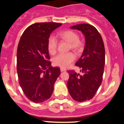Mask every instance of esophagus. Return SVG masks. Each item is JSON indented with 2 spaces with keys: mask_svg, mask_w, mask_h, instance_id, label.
Returning <instances> with one entry per match:
<instances>
[{
  "mask_svg": "<svg viewBox=\"0 0 124 124\" xmlns=\"http://www.w3.org/2000/svg\"><path fill=\"white\" fill-rule=\"evenodd\" d=\"M60 70H61V72H63V71H66L65 69H64V68H61L60 69Z\"/></svg>",
  "mask_w": 124,
  "mask_h": 124,
  "instance_id": "34e87169",
  "label": "esophagus"
}]
</instances>
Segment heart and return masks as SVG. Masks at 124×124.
<instances>
[{"label": "heart", "mask_w": 124, "mask_h": 124, "mask_svg": "<svg viewBox=\"0 0 124 124\" xmlns=\"http://www.w3.org/2000/svg\"><path fill=\"white\" fill-rule=\"evenodd\" d=\"M59 36L63 40L70 42V49L79 51L83 46V42L75 31L72 30H66L59 34ZM58 46V41L53 35L50 36L47 41V49L49 53L54 54ZM76 58L75 54L72 52L67 53H59L53 58V63L56 66L61 68H66L73 63Z\"/></svg>", "instance_id": "obj_1"}]
</instances>
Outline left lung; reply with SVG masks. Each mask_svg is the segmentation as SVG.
I'll return each instance as SVG.
<instances>
[{
    "label": "left lung",
    "instance_id": "1",
    "mask_svg": "<svg viewBox=\"0 0 124 124\" xmlns=\"http://www.w3.org/2000/svg\"><path fill=\"white\" fill-rule=\"evenodd\" d=\"M71 28L84 34L86 44L81 57L75 64L83 74L68 71L67 86L74 100L84 102L94 96L102 83L105 64L104 45L101 35L93 25L82 23Z\"/></svg>",
    "mask_w": 124,
    "mask_h": 124
}]
</instances>
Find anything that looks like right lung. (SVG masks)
Segmentation results:
<instances>
[{
	"label": "right lung",
	"mask_w": 124,
	"mask_h": 124,
	"mask_svg": "<svg viewBox=\"0 0 124 124\" xmlns=\"http://www.w3.org/2000/svg\"><path fill=\"white\" fill-rule=\"evenodd\" d=\"M61 23H36L30 25L20 39L17 53V70L25 96L35 103L50 99L61 71L53 68L47 41L50 34Z\"/></svg>",
	"instance_id": "1"
}]
</instances>
